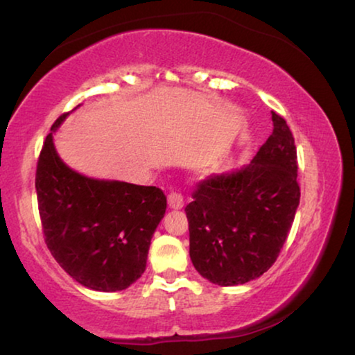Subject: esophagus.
Listing matches in <instances>:
<instances>
[{"mask_svg": "<svg viewBox=\"0 0 355 355\" xmlns=\"http://www.w3.org/2000/svg\"><path fill=\"white\" fill-rule=\"evenodd\" d=\"M168 205H169V208H173V210H181V208L184 207L182 193L176 191V189H171L168 193Z\"/></svg>", "mask_w": 355, "mask_h": 355, "instance_id": "1", "label": "esophagus"}]
</instances>
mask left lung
<instances>
[{"instance_id":"8db88e82","label":"left lung","mask_w":355,"mask_h":355,"mask_svg":"<svg viewBox=\"0 0 355 355\" xmlns=\"http://www.w3.org/2000/svg\"><path fill=\"white\" fill-rule=\"evenodd\" d=\"M273 132L250 164L197 182L186 207L189 254L218 286L259 278L278 259L300 200L297 150L286 121L271 113Z\"/></svg>"}]
</instances>
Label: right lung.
Returning a JSON list of instances; mask_svg holds the SVG:
<instances>
[{"mask_svg":"<svg viewBox=\"0 0 355 355\" xmlns=\"http://www.w3.org/2000/svg\"><path fill=\"white\" fill-rule=\"evenodd\" d=\"M35 189L45 244L77 283L114 293L142 276L150 241L166 211L162 189L82 176L58 157L51 134L38 157Z\"/></svg>","mask_w":355,"mask_h":355,"instance_id":"add662e5","label":"right lung"}]
</instances>
